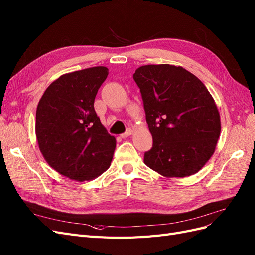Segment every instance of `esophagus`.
<instances>
[{
    "label": "esophagus",
    "mask_w": 255,
    "mask_h": 255,
    "mask_svg": "<svg viewBox=\"0 0 255 255\" xmlns=\"http://www.w3.org/2000/svg\"><path fill=\"white\" fill-rule=\"evenodd\" d=\"M132 134H133V130L130 129V128H128V129L127 130V132H126L125 134H122V135H121V138H123V139H126V138L129 137V136L132 135Z\"/></svg>",
    "instance_id": "1"
}]
</instances>
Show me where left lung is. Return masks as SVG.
Masks as SVG:
<instances>
[{
    "label": "left lung",
    "mask_w": 255,
    "mask_h": 255,
    "mask_svg": "<svg viewBox=\"0 0 255 255\" xmlns=\"http://www.w3.org/2000/svg\"><path fill=\"white\" fill-rule=\"evenodd\" d=\"M133 78L140 88L153 138L144 164L165 177L197 173L214 154L221 130L210 91L181 66L145 65Z\"/></svg>",
    "instance_id": "1"
}]
</instances>
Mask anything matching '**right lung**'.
I'll use <instances>...</instances> for the list:
<instances>
[{"label": "right lung", "instance_id": "right-lung-1", "mask_svg": "<svg viewBox=\"0 0 255 255\" xmlns=\"http://www.w3.org/2000/svg\"><path fill=\"white\" fill-rule=\"evenodd\" d=\"M107 75L109 69L102 66L60 75L38 103V146L50 167L68 179L94 180L111 166L116 138L107 133L94 107Z\"/></svg>", "mask_w": 255, "mask_h": 255}]
</instances>
